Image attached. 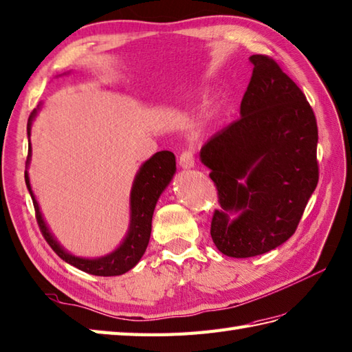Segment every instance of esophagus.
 <instances>
[{
	"mask_svg": "<svg viewBox=\"0 0 352 352\" xmlns=\"http://www.w3.org/2000/svg\"><path fill=\"white\" fill-rule=\"evenodd\" d=\"M179 166L183 169H189L195 166V154L192 150H184L182 154H179Z\"/></svg>",
	"mask_w": 352,
	"mask_h": 352,
	"instance_id": "obj_1",
	"label": "esophagus"
}]
</instances>
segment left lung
Wrapping results in <instances>:
<instances>
[{"instance_id": "left-lung-1", "label": "left lung", "mask_w": 352, "mask_h": 352, "mask_svg": "<svg viewBox=\"0 0 352 352\" xmlns=\"http://www.w3.org/2000/svg\"><path fill=\"white\" fill-rule=\"evenodd\" d=\"M249 61L241 117L201 150L220 206L211 239L232 258L263 255L287 241L320 179L318 126L305 93L272 56ZM232 212L239 216L231 219Z\"/></svg>"}]
</instances>
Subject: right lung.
Listing matches in <instances>:
<instances>
[{
	"label": "right lung",
	"mask_w": 352,
	"mask_h": 352,
	"mask_svg": "<svg viewBox=\"0 0 352 352\" xmlns=\"http://www.w3.org/2000/svg\"><path fill=\"white\" fill-rule=\"evenodd\" d=\"M36 117V111L31 112L28 118L27 132L30 135L31 121ZM31 156V145H28V157L27 165ZM175 173V156L170 151H159L154 156L146 160L142 168L139 169V173L135 178V183L132 187V195H130V211H132V220H130V230L126 236V240L122 241L121 246L112 252L111 255L103 256L99 259H85L69 255L67 252H64L58 243L55 241L54 236L49 232L45 220L42 217V213L38 210V204L34 198V195L31 192L30 178L25 173V183L31 195L32 204H34L36 219L42 235L47 241L49 246L58 255L65 263L72 264L79 270H82L85 273L94 274V276H120L122 273L129 272L130 268H133L139 259L142 258L144 252L148 246L150 234H151V220L154 207L159 199L160 193L165 190V187L169 184L170 178H173Z\"/></svg>",
	"instance_id": "1"
}]
</instances>
